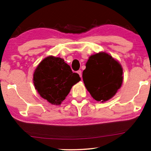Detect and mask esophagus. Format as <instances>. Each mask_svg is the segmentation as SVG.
<instances>
[{
    "instance_id": "34e87169",
    "label": "esophagus",
    "mask_w": 151,
    "mask_h": 151,
    "mask_svg": "<svg viewBox=\"0 0 151 151\" xmlns=\"http://www.w3.org/2000/svg\"><path fill=\"white\" fill-rule=\"evenodd\" d=\"M77 73L79 74V76H80V78H82V71H81V70H79V71H78Z\"/></svg>"
}]
</instances>
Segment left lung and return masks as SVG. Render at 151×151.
<instances>
[{"label":"left lung","instance_id":"8db88e82","mask_svg":"<svg viewBox=\"0 0 151 151\" xmlns=\"http://www.w3.org/2000/svg\"><path fill=\"white\" fill-rule=\"evenodd\" d=\"M118 62L106 53L91 55L82 73L86 89L97 101L106 102L116 93L123 81Z\"/></svg>","mask_w":151,"mask_h":151}]
</instances>
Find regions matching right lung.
<instances>
[{"label": "right lung", "instance_id": "right-lung-1", "mask_svg": "<svg viewBox=\"0 0 151 151\" xmlns=\"http://www.w3.org/2000/svg\"><path fill=\"white\" fill-rule=\"evenodd\" d=\"M80 80L71 67L60 58L49 56L39 64L34 73L35 88L42 98L59 105Z\"/></svg>", "mask_w": 151, "mask_h": 151}]
</instances>
